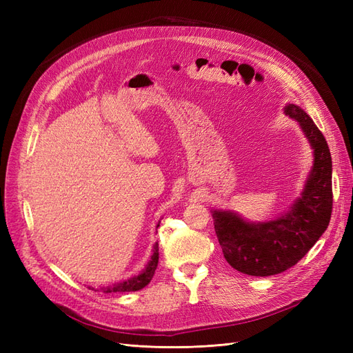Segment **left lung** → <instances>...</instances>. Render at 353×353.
Wrapping results in <instances>:
<instances>
[{
  "label": "left lung",
  "mask_w": 353,
  "mask_h": 353,
  "mask_svg": "<svg viewBox=\"0 0 353 353\" xmlns=\"http://www.w3.org/2000/svg\"><path fill=\"white\" fill-rule=\"evenodd\" d=\"M284 113L301 125L314 150L305 188L283 216L266 222L244 221L232 210H212L223 258L243 274L270 276L292 268L327 230L333 210L331 154L323 132L296 104Z\"/></svg>",
  "instance_id": "obj_1"
}]
</instances>
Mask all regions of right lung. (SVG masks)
I'll use <instances>...</instances> for the list:
<instances>
[{"instance_id": "add662e5", "label": "right lung", "mask_w": 353, "mask_h": 353, "mask_svg": "<svg viewBox=\"0 0 353 353\" xmlns=\"http://www.w3.org/2000/svg\"><path fill=\"white\" fill-rule=\"evenodd\" d=\"M157 263H159V244L156 243L154 248H153L152 258H150V261H148L145 270L143 272L132 276V279H130V280H125V281H121V283L113 284V285L103 287V288H100V290H103L104 293H116V292L123 293V292L141 290V288H144L148 283L152 281L153 275H154V271L157 268ZM92 290H94V288H92Z\"/></svg>"}]
</instances>
